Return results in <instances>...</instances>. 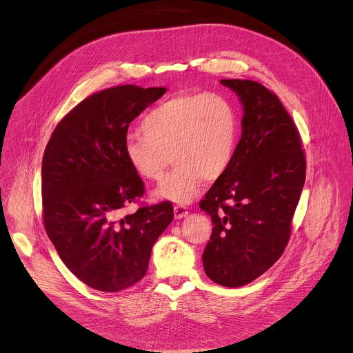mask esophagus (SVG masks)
I'll return each mask as SVG.
<instances>
[{
  "label": "esophagus",
  "mask_w": 353,
  "mask_h": 353,
  "mask_svg": "<svg viewBox=\"0 0 353 353\" xmlns=\"http://www.w3.org/2000/svg\"><path fill=\"white\" fill-rule=\"evenodd\" d=\"M188 214V208L184 207V205H176L174 207V218L176 219H181L184 216H187Z\"/></svg>",
  "instance_id": "esophagus-1"
}]
</instances>
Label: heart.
Returning <instances> with one entry per match:
<instances>
[{
	"label": "heart",
	"mask_w": 353,
	"mask_h": 353,
	"mask_svg": "<svg viewBox=\"0 0 353 353\" xmlns=\"http://www.w3.org/2000/svg\"><path fill=\"white\" fill-rule=\"evenodd\" d=\"M142 135L128 134L123 154L145 180L161 181L157 194L176 203L191 201L201 184L219 180L230 168L239 143L234 106L216 93H180L149 110L139 124Z\"/></svg>",
	"instance_id": "heart-1"
}]
</instances>
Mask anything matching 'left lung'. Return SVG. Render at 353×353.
<instances>
[{"label": "left lung", "instance_id": "1", "mask_svg": "<svg viewBox=\"0 0 353 353\" xmlns=\"http://www.w3.org/2000/svg\"><path fill=\"white\" fill-rule=\"evenodd\" d=\"M243 103L241 138L228 172L199 201L212 221L205 274L239 288L270 270L290 239L306 180L299 130L279 97L250 79H222Z\"/></svg>", "mask_w": 353, "mask_h": 353}]
</instances>
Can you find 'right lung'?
<instances>
[{
    "label": "right lung",
    "instance_id": "right-lung-1",
    "mask_svg": "<svg viewBox=\"0 0 353 353\" xmlns=\"http://www.w3.org/2000/svg\"><path fill=\"white\" fill-rule=\"evenodd\" d=\"M166 88L96 92L57 124L41 161L43 223L67 268L89 288L120 292L146 274L150 251L173 221L170 201L121 211L145 192L123 143L131 121Z\"/></svg>",
    "mask_w": 353,
    "mask_h": 353
}]
</instances>
